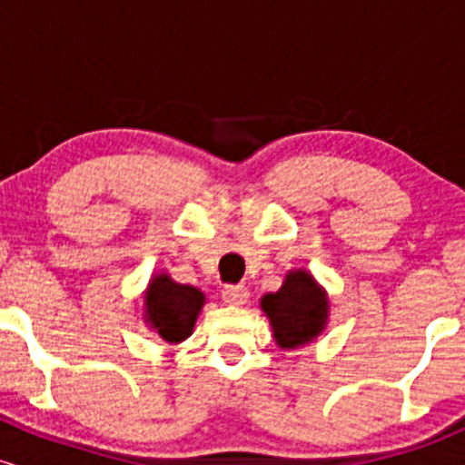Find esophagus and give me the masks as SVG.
<instances>
[{"mask_svg": "<svg viewBox=\"0 0 465 465\" xmlns=\"http://www.w3.org/2000/svg\"><path fill=\"white\" fill-rule=\"evenodd\" d=\"M223 300L229 306H242L249 302V288L244 284H229L223 288Z\"/></svg>", "mask_w": 465, "mask_h": 465, "instance_id": "1", "label": "esophagus"}]
</instances>
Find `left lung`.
Instances as JSON below:
<instances>
[{
  "label": "left lung",
  "instance_id": "left-lung-1",
  "mask_svg": "<svg viewBox=\"0 0 465 465\" xmlns=\"http://www.w3.org/2000/svg\"><path fill=\"white\" fill-rule=\"evenodd\" d=\"M262 311L269 314L273 336L280 348L308 343L323 330L328 300L311 275L288 273L284 286L262 297Z\"/></svg>",
  "mask_w": 465,
  "mask_h": 465
}]
</instances>
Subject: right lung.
Segmentation results:
<instances>
[{
    "instance_id": "right-lung-1",
    "label": "right lung",
    "mask_w": 465,
    "mask_h": 465,
    "mask_svg": "<svg viewBox=\"0 0 465 465\" xmlns=\"http://www.w3.org/2000/svg\"><path fill=\"white\" fill-rule=\"evenodd\" d=\"M203 302L205 297L194 286L177 284L168 275H159L146 292V317L163 341L179 343L192 334Z\"/></svg>"
}]
</instances>
